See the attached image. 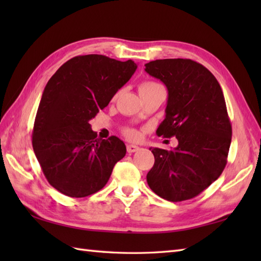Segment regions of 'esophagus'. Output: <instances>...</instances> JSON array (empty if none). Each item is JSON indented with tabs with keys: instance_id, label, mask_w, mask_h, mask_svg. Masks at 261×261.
Instances as JSON below:
<instances>
[{
	"instance_id": "obj_1",
	"label": "esophagus",
	"mask_w": 261,
	"mask_h": 261,
	"mask_svg": "<svg viewBox=\"0 0 261 261\" xmlns=\"http://www.w3.org/2000/svg\"><path fill=\"white\" fill-rule=\"evenodd\" d=\"M126 150L129 153H132V152H136L139 150V147L138 146H135V145H127L126 146Z\"/></svg>"
}]
</instances>
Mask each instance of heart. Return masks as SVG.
Masks as SVG:
<instances>
[{"label":"heart","instance_id":"obj_1","mask_svg":"<svg viewBox=\"0 0 261 261\" xmlns=\"http://www.w3.org/2000/svg\"><path fill=\"white\" fill-rule=\"evenodd\" d=\"M159 86H162V85L158 84V83L145 82L139 86V92L142 93V92L152 90V88H156V87H159ZM116 96H118V94H116V95L114 96V98ZM123 135L127 138V139H130V140H138L140 138L139 131H137L136 129H134V127H125V129H123Z\"/></svg>","mask_w":261,"mask_h":261}]
</instances>
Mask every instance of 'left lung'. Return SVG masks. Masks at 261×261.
I'll list each match as a JSON object with an SVG mask.
<instances>
[{
    "label": "left lung",
    "instance_id": "8db88e82",
    "mask_svg": "<svg viewBox=\"0 0 261 261\" xmlns=\"http://www.w3.org/2000/svg\"><path fill=\"white\" fill-rule=\"evenodd\" d=\"M145 66L168 91L166 118L156 134L178 140L170 151L150 148L154 164L148 185L167 201H186L206 190L226 165L232 127L222 88L207 68L191 59H158Z\"/></svg>",
    "mask_w": 261,
    "mask_h": 261
}]
</instances>
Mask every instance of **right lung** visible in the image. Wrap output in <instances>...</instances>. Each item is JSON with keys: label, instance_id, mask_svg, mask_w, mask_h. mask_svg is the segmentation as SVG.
I'll return each instance as SVG.
<instances>
[{"label": "right lung", "instance_id": "add662e5", "mask_svg": "<svg viewBox=\"0 0 261 261\" xmlns=\"http://www.w3.org/2000/svg\"><path fill=\"white\" fill-rule=\"evenodd\" d=\"M137 69L132 60L103 55L76 56L48 81L37 111L32 147L49 184L70 197H85L107 184L125 156L124 142L97 138L88 121L108 107Z\"/></svg>", "mask_w": 261, "mask_h": 261}]
</instances>
